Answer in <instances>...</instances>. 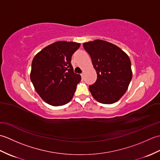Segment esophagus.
I'll list each match as a JSON object with an SVG mask.
<instances>
[{"instance_id":"obj_1","label":"esophagus","mask_w":160,"mask_h":160,"mask_svg":"<svg viewBox=\"0 0 160 160\" xmlns=\"http://www.w3.org/2000/svg\"><path fill=\"white\" fill-rule=\"evenodd\" d=\"M84 73H81V77H82V79L84 78Z\"/></svg>"}]
</instances>
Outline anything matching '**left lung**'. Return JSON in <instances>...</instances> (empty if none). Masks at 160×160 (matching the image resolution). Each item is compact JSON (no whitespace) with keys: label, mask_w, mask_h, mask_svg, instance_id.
<instances>
[{"label":"left lung","mask_w":160,"mask_h":160,"mask_svg":"<svg viewBox=\"0 0 160 160\" xmlns=\"http://www.w3.org/2000/svg\"><path fill=\"white\" fill-rule=\"evenodd\" d=\"M97 73L96 82L89 87L92 96L102 104L116 102L124 96L132 79L130 58L120 47L102 40L83 43Z\"/></svg>","instance_id":"1"}]
</instances>
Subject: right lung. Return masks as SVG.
Instances as JSON below:
<instances>
[{"mask_svg":"<svg viewBox=\"0 0 160 160\" xmlns=\"http://www.w3.org/2000/svg\"><path fill=\"white\" fill-rule=\"evenodd\" d=\"M80 46L75 42L58 41L33 58L30 79L36 92L47 104L62 106L72 100L81 76L74 73L71 60Z\"/></svg>","mask_w":160,"mask_h":160,"instance_id":"obj_1","label":"right lung"}]
</instances>
